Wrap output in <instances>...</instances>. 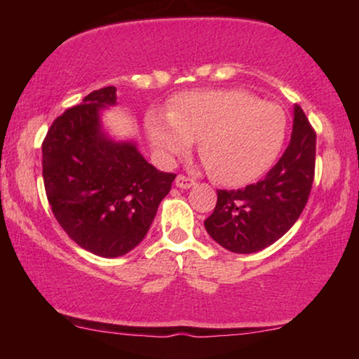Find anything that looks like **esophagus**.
Here are the masks:
<instances>
[{"label": "esophagus", "instance_id": "1", "mask_svg": "<svg viewBox=\"0 0 359 359\" xmlns=\"http://www.w3.org/2000/svg\"><path fill=\"white\" fill-rule=\"evenodd\" d=\"M176 186L181 189H188V188H191V186H194V180H191L184 175H180L178 178H176Z\"/></svg>", "mask_w": 359, "mask_h": 359}]
</instances>
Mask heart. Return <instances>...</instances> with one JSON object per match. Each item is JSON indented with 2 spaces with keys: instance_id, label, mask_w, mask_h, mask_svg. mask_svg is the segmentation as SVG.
<instances>
[{
  "instance_id": "obj_1",
  "label": "heart",
  "mask_w": 359,
  "mask_h": 359,
  "mask_svg": "<svg viewBox=\"0 0 359 359\" xmlns=\"http://www.w3.org/2000/svg\"><path fill=\"white\" fill-rule=\"evenodd\" d=\"M147 130L166 158L184 155L199 140V156L212 180L240 186L262 176L278 158L287 114L245 90L188 91L171 101L166 117L150 114Z\"/></svg>"
}]
</instances>
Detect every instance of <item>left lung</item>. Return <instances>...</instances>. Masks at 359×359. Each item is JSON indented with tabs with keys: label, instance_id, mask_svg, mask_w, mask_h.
I'll list each match as a JSON object with an SVG mask.
<instances>
[{
	"label": "left lung",
	"instance_id": "1",
	"mask_svg": "<svg viewBox=\"0 0 359 359\" xmlns=\"http://www.w3.org/2000/svg\"><path fill=\"white\" fill-rule=\"evenodd\" d=\"M316 175V130L294 106L291 142L263 180L237 191H217L205 230L233 253H255L281 238L306 208Z\"/></svg>",
	"mask_w": 359,
	"mask_h": 359
}]
</instances>
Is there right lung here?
Listing matches in <instances>:
<instances>
[{"label": "right lung", "instance_id": "add662e5", "mask_svg": "<svg viewBox=\"0 0 359 359\" xmlns=\"http://www.w3.org/2000/svg\"><path fill=\"white\" fill-rule=\"evenodd\" d=\"M116 88L96 90L52 122L42 142V176L57 222L88 252L116 258L149 232L176 175L156 170L134 142H114L100 112Z\"/></svg>", "mask_w": 359, "mask_h": 359}]
</instances>
